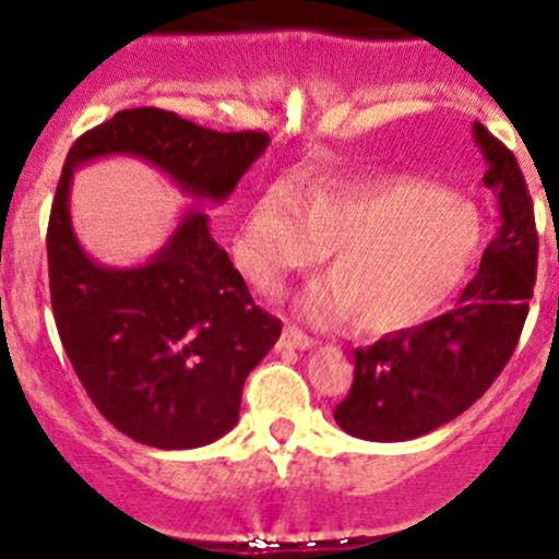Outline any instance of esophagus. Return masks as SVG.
I'll return each mask as SVG.
<instances>
[{"label":"esophagus","instance_id":"esophagus-1","mask_svg":"<svg viewBox=\"0 0 559 559\" xmlns=\"http://www.w3.org/2000/svg\"><path fill=\"white\" fill-rule=\"evenodd\" d=\"M281 345L294 347V349H312L316 347V340L299 331L297 326H286L284 334H281Z\"/></svg>","mask_w":559,"mask_h":559}]
</instances>
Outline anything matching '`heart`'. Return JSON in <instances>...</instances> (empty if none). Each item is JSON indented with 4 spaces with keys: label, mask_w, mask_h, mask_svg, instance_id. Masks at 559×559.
I'll return each instance as SVG.
<instances>
[{
    "label": "heart",
    "mask_w": 559,
    "mask_h": 559,
    "mask_svg": "<svg viewBox=\"0 0 559 559\" xmlns=\"http://www.w3.org/2000/svg\"><path fill=\"white\" fill-rule=\"evenodd\" d=\"M483 219L467 201L419 177H377L318 188L297 199L273 186L254 201L233 254L262 292L329 251L331 278L299 297L312 321L349 316L358 331L392 334L443 308L467 281Z\"/></svg>",
    "instance_id": "heart-1"
}]
</instances>
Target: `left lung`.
<instances>
[{
    "instance_id": "left-lung-1",
    "label": "left lung",
    "mask_w": 559,
    "mask_h": 559,
    "mask_svg": "<svg viewBox=\"0 0 559 559\" xmlns=\"http://www.w3.org/2000/svg\"><path fill=\"white\" fill-rule=\"evenodd\" d=\"M499 201V230L456 308L355 349L349 395L334 408L347 435L401 443L449 425L499 377L518 347L536 284L538 236L514 153L480 121L472 124Z\"/></svg>"
}]
</instances>
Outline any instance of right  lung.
Here are the masks:
<instances>
[{
  "label": "right lung",
  "instance_id": "right-lung-1",
  "mask_svg": "<svg viewBox=\"0 0 559 559\" xmlns=\"http://www.w3.org/2000/svg\"><path fill=\"white\" fill-rule=\"evenodd\" d=\"M267 143L265 132H214L171 110L130 108L66 156L47 228L55 326L90 401L138 443L199 449L236 427L243 382L281 321L257 308L204 212L182 214L145 265L92 260L71 225L73 169L134 156L195 201L223 204Z\"/></svg>",
  "mask_w": 559,
  "mask_h": 559
}]
</instances>
